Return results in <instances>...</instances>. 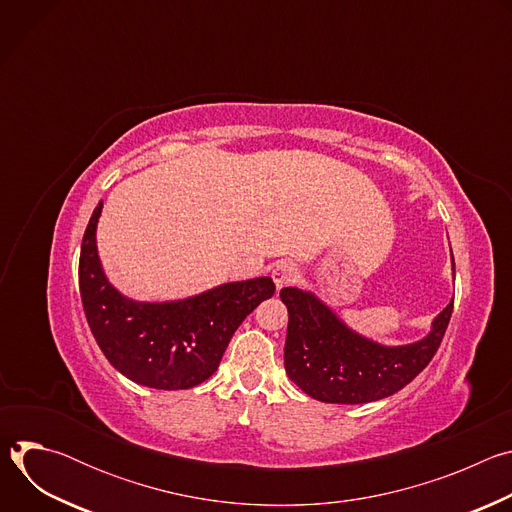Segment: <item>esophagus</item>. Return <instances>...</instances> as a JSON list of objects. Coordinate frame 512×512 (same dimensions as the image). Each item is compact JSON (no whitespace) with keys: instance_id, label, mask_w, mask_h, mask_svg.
<instances>
[{"instance_id":"esophagus-1","label":"esophagus","mask_w":512,"mask_h":512,"mask_svg":"<svg viewBox=\"0 0 512 512\" xmlns=\"http://www.w3.org/2000/svg\"><path fill=\"white\" fill-rule=\"evenodd\" d=\"M271 277H273V281H275V287H277V289H281V287L289 285L291 281H294V279L298 277V269H296V265H294V263H289V261H279V263H275V265H273V269H271Z\"/></svg>"}]
</instances>
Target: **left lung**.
Returning a JSON list of instances; mask_svg holds the SVG:
<instances>
[{
  "instance_id": "obj_1",
  "label": "left lung",
  "mask_w": 512,
  "mask_h": 512,
  "mask_svg": "<svg viewBox=\"0 0 512 512\" xmlns=\"http://www.w3.org/2000/svg\"><path fill=\"white\" fill-rule=\"evenodd\" d=\"M279 298L289 314L283 348L287 377L306 395L342 405L379 401L409 385L440 348L454 310L452 300L421 340L385 346L348 328L312 291L283 287Z\"/></svg>"
}]
</instances>
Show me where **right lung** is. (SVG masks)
<instances>
[{
    "label": "right lung",
    "instance_id": "add662e5",
    "mask_svg": "<svg viewBox=\"0 0 512 512\" xmlns=\"http://www.w3.org/2000/svg\"><path fill=\"white\" fill-rule=\"evenodd\" d=\"M103 202L87 225L79 285L91 332L113 367L137 385L178 391L214 375L241 322L275 291L271 277L221 283L172 302H137L107 279L97 253Z\"/></svg>",
    "mask_w": 512,
    "mask_h": 512
}]
</instances>
